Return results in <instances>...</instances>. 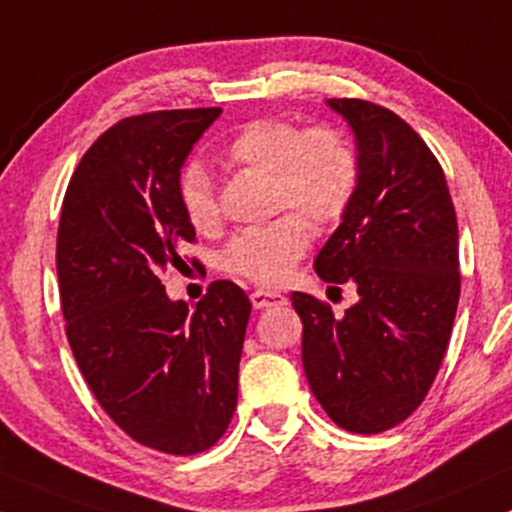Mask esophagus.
I'll return each mask as SVG.
<instances>
[{"label":"esophagus","mask_w":512,"mask_h":512,"mask_svg":"<svg viewBox=\"0 0 512 512\" xmlns=\"http://www.w3.org/2000/svg\"><path fill=\"white\" fill-rule=\"evenodd\" d=\"M287 300L280 292H273V290H254L251 292V304H254L256 309H268V307H278V304H285Z\"/></svg>","instance_id":"1"}]
</instances>
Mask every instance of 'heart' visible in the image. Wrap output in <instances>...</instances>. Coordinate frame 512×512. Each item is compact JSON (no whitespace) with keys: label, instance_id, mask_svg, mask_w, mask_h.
<instances>
[{"label":"heart","instance_id":"b5f03b06","mask_svg":"<svg viewBox=\"0 0 512 512\" xmlns=\"http://www.w3.org/2000/svg\"><path fill=\"white\" fill-rule=\"evenodd\" d=\"M229 169L268 174L271 210L283 215L246 227L222 251V268L258 285H280L312 244V225L343 220L360 188V159L348 137L333 125H307L285 118L246 120L220 149ZM179 205L195 232L222 225L220 200L210 176L188 166L179 176Z\"/></svg>","mask_w":512,"mask_h":512}]
</instances>
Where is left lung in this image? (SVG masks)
<instances>
[{"label": "left lung", "instance_id": "1", "mask_svg": "<svg viewBox=\"0 0 512 512\" xmlns=\"http://www.w3.org/2000/svg\"><path fill=\"white\" fill-rule=\"evenodd\" d=\"M360 149V188L319 251L324 283H355L360 300L333 317L304 292L302 365L336 426L372 435L399 426L438 375L459 302L457 215L435 154L394 111L365 99H331Z\"/></svg>", "mask_w": 512, "mask_h": 512}]
</instances>
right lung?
<instances>
[{"label": "right lung", "instance_id": "obj_1", "mask_svg": "<svg viewBox=\"0 0 512 512\" xmlns=\"http://www.w3.org/2000/svg\"><path fill=\"white\" fill-rule=\"evenodd\" d=\"M217 116L191 108L118 120L74 169L57 227L62 317L86 384L123 433L176 457L225 435L251 314L232 280L210 283L195 312L159 280L195 241L179 176Z\"/></svg>", "mask_w": 512, "mask_h": 512}]
</instances>
